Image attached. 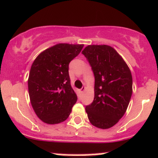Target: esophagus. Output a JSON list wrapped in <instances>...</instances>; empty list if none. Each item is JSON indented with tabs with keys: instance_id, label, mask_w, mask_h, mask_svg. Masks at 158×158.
Segmentation results:
<instances>
[{
	"instance_id": "esophagus-1",
	"label": "esophagus",
	"mask_w": 158,
	"mask_h": 158,
	"mask_svg": "<svg viewBox=\"0 0 158 158\" xmlns=\"http://www.w3.org/2000/svg\"><path fill=\"white\" fill-rule=\"evenodd\" d=\"M85 91V87H82L81 89H80V92H81V93H84V92Z\"/></svg>"
}]
</instances>
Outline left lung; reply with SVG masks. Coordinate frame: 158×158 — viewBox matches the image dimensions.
Wrapping results in <instances>:
<instances>
[{"instance_id": "1", "label": "left lung", "mask_w": 158, "mask_h": 158, "mask_svg": "<svg viewBox=\"0 0 158 158\" xmlns=\"http://www.w3.org/2000/svg\"><path fill=\"white\" fill-rule=\"evenodd\" d=\"M82 54L95 76L94 100L85 109L88 118L98 128H110L128 107L132 95L131 72L117 51L109 45H88Z\"/></svg>"}]
</instances>
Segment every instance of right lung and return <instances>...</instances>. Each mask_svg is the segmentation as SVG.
I'll return each mask as SVG.
<instances>
[{"label":"right lung","instance_id":"obj_1","mask_svg":"<svg viewBox=\"0 0 158 158\" xmlns=\"http://www.w3.org/2000/svg\"><path fill=\"white\" fill-rule=\"evenodd\" d=\"M84 45L60 43L46 49L33 61L28 78L31 105L36 116L49 125L64 122L77 102L71 86L69 63Z\"/></svg>","mask_w":158,"mask_h":158}]
</instances>
